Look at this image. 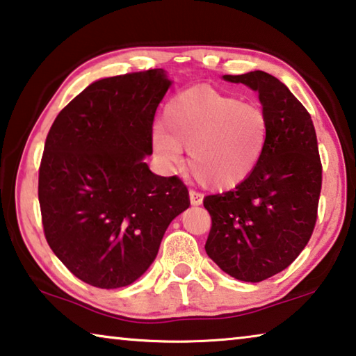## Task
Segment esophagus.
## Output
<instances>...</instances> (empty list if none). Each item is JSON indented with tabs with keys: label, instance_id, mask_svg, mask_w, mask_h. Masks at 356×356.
Returning <instances> with one entry per match:
<instances>
[{
	"label": "esophagus",
	"instance_id": "1",
	"mask_svg": "<svg viewBox=\"0 0 356 356\" xmlns=\"http://www.w3.org/2000/svg\"><path fill=\"white\" fill-rule=\"evenodd\" d=\"M190 202L193 206H200L202 202V195L195 190H190Z\"/></svg>",
	"mask_w": 356,
	"mask_h": 356
}]
</instances>
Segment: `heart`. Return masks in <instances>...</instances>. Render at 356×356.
<instances>
[{"label": "heart", "mask_w": 356, "mask_h": 356, "mask_svg": "<svg viewBox=\"0 0 356 356\" xmlns=\"http://www.w3.org/2000/svg\"><path fill=\"white\" fill-rule=\"evenodd\" d=\"M269 117L255 101L211 87L185 90L169 101L154 133L156 155L168 166L188 150L191 172L209 188H231L255 171L266 150Z\"/></svg>", "instance_id": "1"}]
</instances>
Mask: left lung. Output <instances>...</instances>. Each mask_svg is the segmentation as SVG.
Here are the masks:
<instances>
[{
  "label": "left lung",
  "mask_w": 356,
  "mask_h": 356,
  "mask_svg": "<svg viewBox=\"0 0 356 356\" xmlns=\"http://www.w3.org/2000/svg\"><path fill=\"white\" fill-rule=\"evenodd\" d=\"M257 90L269 117L266 150L236 188L209 195L206 252L231 277L261 282L289 268L317 222L321 161L309 112L285 83L264 71L223 76Z\"/></svg>",
  "instance_id": "left-lung-1"
}]
</instances>
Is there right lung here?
<instances>
[{
	"label": "right lung",
	"instance_id": "right-lung-1",
	"mask_svg": "<svg viewBox=\"0 0 356 356\" xmlns=\"http://www.w3.org/2000/svg\"><path fill=\"white\" fill-rule=\"evenodd\" d=\"M169 86L163 70L101 79L49 129L38 184L44 234L88 285L111 290L139 279L168 225L190 206L182 180L156 176L143 160Z\"/></svg>",
	"mask_w": 356,
	"mask_h": 356
}]
</instances>
